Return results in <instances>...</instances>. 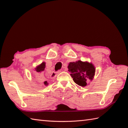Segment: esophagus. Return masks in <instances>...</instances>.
Segmentation results:
<instances>
[{
  "label": "esophagus",
  "instance_id": "1",
  "mask_svg": "<svg viewBox=\"0 0 128 128\" xmlns=\"http://www.w3.org/2000/svg\"><path fill=\"white\" fill-rule=\"evenodd\" d=\"M61 72H62V71H61V70H58V71L56 72V74H59V73H60Z\"/></svg>",
  "mask_w": 128,
  "mask_h": 128
}]
</instances>
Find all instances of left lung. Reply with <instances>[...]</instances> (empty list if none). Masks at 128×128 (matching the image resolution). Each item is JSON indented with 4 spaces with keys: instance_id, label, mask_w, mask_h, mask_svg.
<instances>
[{
    "instance_id": "8db88e82",
    "label": "left lung",
    "mask_w": 128,
    "mask_h": 128,
    "mask_svg": "<svg viewBox=\"0 0 128 128\" xmlns=\"http://www.w3.org/2000/svg\"><path fill=\"white\" fill-rule=\"evenodd\" d=\"M68 71L71 72L74 82L81 86H86L88 85V80H92L95 73V68L92 63L78 60L76 62H70L69 64Z\"/></svg>"
}]
</instances>
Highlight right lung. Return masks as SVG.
<instances>
[{
  "instance_id": "add662e5",
  "label": "right lung",
  "mask_w": 128,
  "mask_h": 128,
  "mask_svg": "<svg viewBox=\"0 0 128 128\" xmlns=\"http://www.w3.org/2000/svg\"><path fill=\"white\" fill-rule=\"evenodd\" d=\"M45 67H46V62H42L41 64L39 66H38L36 68H35V70H36V71L38 72H40L43 71H44V69H45ZM44 84L45 85H48V83H47V81H44Z\"/></svg>"
}]
</instances>
